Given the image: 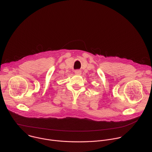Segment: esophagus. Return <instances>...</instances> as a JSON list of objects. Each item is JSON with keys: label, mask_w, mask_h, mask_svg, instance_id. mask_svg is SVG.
<instances>
[{"label": "esophagus", "mask_w": 152, "mask_h": 152, "mask_svg": "<svg viewBox=\"0 0 152 152\" xmlns=\"http://www.w3.org/2000/svg\"><path fill=\"white\" fill-rule=\"evenodd\" d=\"M75 74L77 75H81V71H80V70H75Z\"/></svg>", "instance_id": "34e87169"}]
</instances>
